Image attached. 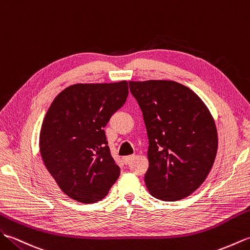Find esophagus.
<instances>
[{"label": "esophagus", "mask_w": 250, "mask_h": 250, "mask_svg": "<svg viewBox=\"0 0 250 250\" xmlns=\"http://www.w3.org/2000/svg\"><path fill=\"white\" fill-rule=\"evenodd\" d=\"M135 158V155H129V156H126V157H123V162L125 165H128L132 159Z\"/></svg>", "instance_id": "1"}]
</instances>
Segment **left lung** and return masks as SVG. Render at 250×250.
<instances>
[{"mask_svg": "<svg viewBox=\"0 0 250 250\" xmlns=\"http://www.w3.org/2000/svg\"><path fill=\"white\" fill-rule=\"evenodd\" d=\"M129 87L148 138L147 189L159 200H182L213 167L218 147L213 116L196 93L175 81H130Z\"/></svg>", "mask_w": 250, "mask_h": 250, "instance_id": "1", "label": "left lung"}]
</instances>
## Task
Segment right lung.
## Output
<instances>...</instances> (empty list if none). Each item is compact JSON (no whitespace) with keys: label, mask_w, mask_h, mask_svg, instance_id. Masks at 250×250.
<instances>
[{"label":"right lung","mask_w":250,"mask_h":250,"mask_svg":"<svg viewBox=\"0 0 250 250\" xmlns=\"http://www.w3.org/2000/svg\"><path fill=\"white\" fill-rule=\"evenodd\" d=\"M128 96V82L77 83L43 118L40 151L60 189L81 203L101 201L120 176L104 128Z\"/></svg>","instance_id":"obj_1"}]
</instances>
